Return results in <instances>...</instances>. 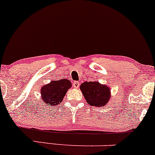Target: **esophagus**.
<instances>
[{
    "label": "esophagus",
    "mask_w": 155,
    "mask_h": 155,
    "mask_svg": "<svg viewBox=\"0 0 155 155\" xmlns=\"http://www.w3.org/2000/svg\"><path fill=\"white\" fill-rule=\"evenodd\" d=\"M79 81H75L74 82V84H73V86H74V88H79Z\"/></svg>",
    "instance_id": "esophagus-1"
}]
</instances>
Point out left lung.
<instances>
[{
	"instance_id": "1",
	"label": "left lung",
	"mask_w": 155,
	"mask_h": 155,
	"mask_svg": "<svg viewBox=\"0 0 155 155\" xmlns=\"http://www.w3.org/2000/svg\"><path fill=\"white\" fill-rule=\"evenodd\" d=\"M80 90L87 102L93 107L105 106L110 101V89L98 81H85L80 85Z\"/></svg>"
}]
</instances>
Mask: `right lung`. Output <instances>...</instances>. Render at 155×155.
Instances as JSON below:
<instances>
[{
	"label": "right lung",
	"instance_id": "add662e5",
	"mask_svg": "<svg viewBox=\"0 0 155 155\" xmlns=\"http://www.w3.org/2000/svg\"><path fill=\"white\" fill-rule=\"evenodd\" d=\"M69 79H59L51 81L49 84H45L40 89L41 98L45 106H57L62 101L68 90L71 87Z\"/></svg>",
	"mask_w": 155,
	"mask_h": 155
}]
</instances>
